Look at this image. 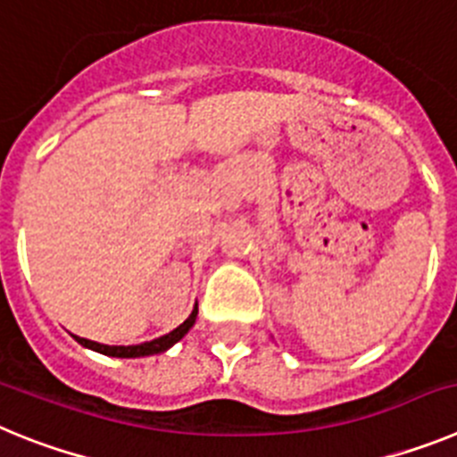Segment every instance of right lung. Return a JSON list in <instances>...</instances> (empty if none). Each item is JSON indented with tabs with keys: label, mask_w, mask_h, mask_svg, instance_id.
<instances>
[{
	"label": "right lung",
	"mask_w": 457,
	"mask_h": 457,
	"mask_svg": "<svg viewBox=\"0 0 457 457\" xmlns=\"http://www.w3.org/2000/svg\"><path fill=\"white\" fill-rule=\"evenodd\" d=\"M196 313H199V306H194V311L189 313L187 320L183 325H179L173 332L164 334L160 338H153V341L146 343H139V345H104V343H96V341H88V338H79L75 337V341L82 343L84 348H91L100 354H107V357H148V354H157V353H164L173 345V343H179L185 334L192 329V325L196 322Z\"/></svg>",
	"instance_id": "1"
}]
</instances>
